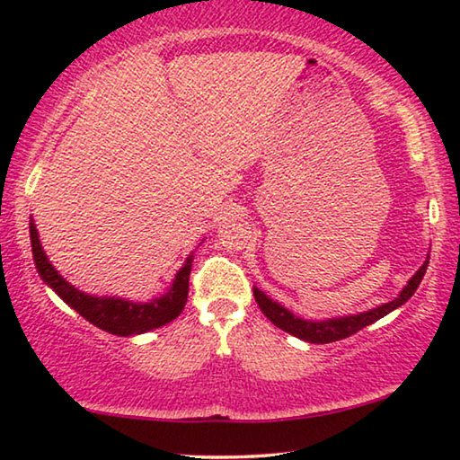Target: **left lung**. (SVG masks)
Here are the masks:
<instances>
[{
    "mask_svg": "<svg viewBox=\"0 0 460 460\" xmlns=\"http://www.w3.org/2000/svg\"><path fill=\"white\" fill-rule=\"evenodd\" d=\"M426 268H428V261H424V266L410 278V282L403 286V290L398 294V298L395 300L385 302V305H381L377 308H371V310H367V313L339 316V318H326V321H305V318L296 316L282 305H278L276 300L268 298V296L261 290H258V288H253V296H255V302H258V306L261 308V313L266 314L270 321L278 326V329L290 332V334H294V337H298L306 342L324 345V342H332V341L351 337V334H355L357 331L365 329V326H369L376 321H379V318H384L385 314L392 313V310L400 308L402 305H406V302L418 290L420 282H422Z\"/></svg>",
    "mask_w": 460,
    "mask_h": 460,
    "instance_id": "obj_1",
    "label": "left lung"
}]
</instances>
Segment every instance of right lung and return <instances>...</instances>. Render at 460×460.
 Here are the masks:
<instances>
[{
  "instance_id": "right-lung-1",
  "label": "right lung",
  "mask_w": 460,
  "mask_h": 460,
  "mask_svg": "<svg viewBox=\"0 0 460 460\" xmlns=\"http://www.w3.org/2000/svg\"><path fill=\"white\" fill-rule=\"evenodd\" d=\"M30 241H32L36 270L44 279V284H49L68 306L75 308L83 318H87L91 324L99 326L101 331L118 334V337L142 334L168 324L182 313L186 298H189L192 255H189L184 266L176 271L174 282L164 296L154 298L152 302H131L115 298V296H111V298H107V296H91L76 290L73 284H68L49 261V258H46L34 221H30Z\"/></svg>"
}]
</instances>
